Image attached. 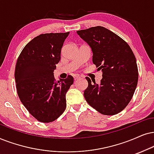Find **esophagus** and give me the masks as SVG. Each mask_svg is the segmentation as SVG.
<instances>
[{"label":"esophagus","instance_id":"34e87169","mask_svg":"<svg viewBox=\"0 0 154 154\" xmlns=\"http://www.w3.org/2000/svg\"><path fill=\"white\" fill-rule=\"evenodd\" d=\"M79 78H80V77H79V76H75V77H74V79H75V81L77 80V79H79Z\"/></svg>","mask_w":154,"mask_h":154}]
</instances>
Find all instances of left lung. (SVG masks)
<instances>
[{
	"label": "left lung",
	"mask_w": 154,
	"mask_h": 154,
	"mask_svg": "<svg viewBox=\"0 0 154 154\" xmlns=\"http://www.w3.org/2000/svg\"><path fill=\"white\" fill-rule=\"evenodd\" d=\"M77 32L90 46L93 63L102 72L100 85L86 77L85 100L100 114H118L129 104L137 86L139 72L133 51L123 39L104 27Z\"/></svg>",
	"instance_id": "obj_1"
}]
</instances>
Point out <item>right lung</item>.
<instances>
[{
	"instance_id": "obj_1",
	"label": "right lung",
	"mask_w": 154,
	"mask_h": 154,
	"mask_svg": "<svg viewBox=\"0 0 154 154\" xmlns=\"http://www.w3.org/2000/svg\"><path fill=\"white\" fill-rule=\"evenodd\" d=\"M69 32L45 33L28 42L17 60L15 79L19 98L39 122H54L66 109V93L74 82L72 76L56 81L54 70Z\"/></svg>"
}]
</instances>
